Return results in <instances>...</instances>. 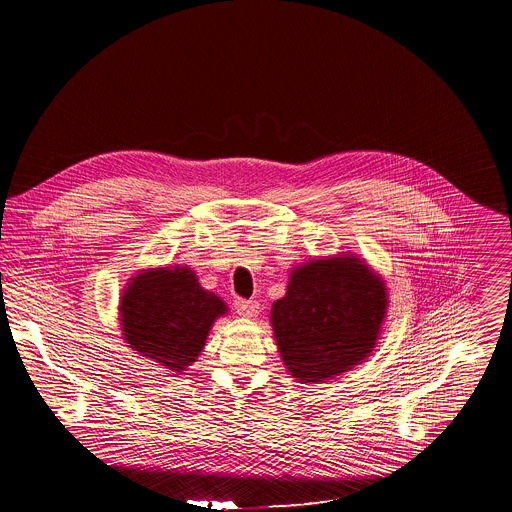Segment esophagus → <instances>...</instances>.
I'll return each mask as SVG.
<instances>
[{
  "label": "esophagus",
  "mask_w": 512,
  "mask_h": 512,
  "mask_svg": "<svg viewBox=\"0 0 512 512\" xmlns=\"http://www.w3.org/2000/svg\"><path fill=\"white\" fill-rule=\"evenodd\" d=\"M234 309L240 317H256L260 313V303L254 299H236Z\"/></svg>",
  "instance_id": "obj_1"
}]
</instances>
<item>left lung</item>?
Instances as JSON below:
<instances>
[{
    "instance_id": "obj_1",
    "label": "left lung",
    "mask_w": 512,
    "mask_h": 512,
    "mask_svg": "<svg viewBox=\"0 0 512 512\" xmlns=\"http://www.w3.org/2000/svg\"><path fill=\"white\" fill-rule=\"evenodd\" d=\"M388 303L384 278L353 252L295 266L286 295L270 311L292 378L319 384L363 365L380 339Z\"/></svg>"
}]
</instances>
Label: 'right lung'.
I'll list each match as a JSON object with an SVG mask.
<instances>
[{
    "mask_svg": "<svg viewBox=\"0 0 512 512\" xmlns=\"http://www.w3.org/2000/svg\"><path fill=\"white\" fill-rule=\"evenodd\" d=\"M118 313L126 347L169 372L185 374L228 305L201 288L193 268L161 266L140 270L128 280Z\"/></svg>",
    "mask_w": 512,
    "mask_h": 512,
    "instance_id": "add662e5",
    "label": "right lung"
}]
</instances>
